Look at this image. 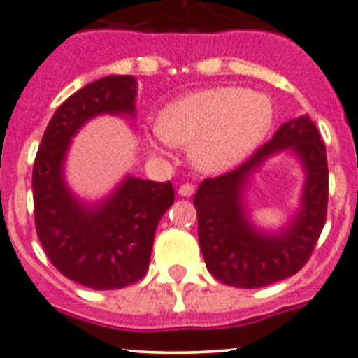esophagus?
Segmentation results:
<instances>
[{"instance_id": "1", "label": "esophagus", "mask_w": 358, "mask_h": 358, "mask_svg": "<svg viewBox=\"0 0 358 358\" xmlns=\"http://www.w3.org/2000/svg\"><path fill=\"white\" fill-rule=\"evenodd\" d=\"M196 192V187L192 185V183H182V185H180V189H178V194L180 196H183V197H190L192 196V194Z\"/></svg>"}]
</instances>
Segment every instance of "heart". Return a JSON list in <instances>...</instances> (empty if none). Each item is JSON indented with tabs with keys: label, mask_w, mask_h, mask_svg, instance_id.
<instances>
[{
	"label": "heart",
	"mask_w": 358,
	"mask_h": 358,
	"mask_svg": "<svg viewBox=\"0 0 358 358\" xmlns=\"http://www.w3.org/2000/svg\"><path fill=\"white\" fill-rule=\"evenodd\" d=\"M271 122L273 105L267 96L245 87H213L166 106L152 147L192 145L194 162L206 171H218L255 148Z\"/></svg>",
	"instance_id": "heart-1"
}]
</instances>
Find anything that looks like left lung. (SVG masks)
<instances>
[{
  "label": "left lung",
  "instance_id": "obj_1",
  "mask_svg": "<svg viewBox=\"0 0 358 358\" xmlns=\"http://www.w3.org/2000/svg\"><path fill=\"white\" fill-rule=\"evenodd\" d=\"M282 150L300 155L307 169L303 210L285 231L259 233L245 218L241 192L249 173ZM329 168L325 145L310 117L280 126L275 136L238 168L203 180L194 196L199 246L208 271L225 285L260 289L299 273L310 260L327 218Z\"/></svg>",
  "mask_w": 358,
  "mask_h": 358
}]
</instances>
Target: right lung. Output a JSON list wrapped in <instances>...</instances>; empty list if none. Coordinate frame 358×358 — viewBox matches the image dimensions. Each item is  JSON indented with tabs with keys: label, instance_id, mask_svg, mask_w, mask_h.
<instances>
[{
	"label": "right lung",
	"instance_id": "obj_1",
	"mask_svg": "<svg viewBox=\"0 0 358 358\" xmlns=\"http://www.w3.org/2000/svg\"><path fill=\"white\" fill-rule=\"evenodd\" d=\"M136 78L110 75L69 96L41 138L33 166L34 227L48 260L66 278L94 290H117L148 271L159 220L175 203L171 182L129 176L96 208L66 189L62 162L69 140L99 113L134 115Z\"/></svg>",
	"mask_w": 358,
	"mask_h": 358
}]
</instances>
